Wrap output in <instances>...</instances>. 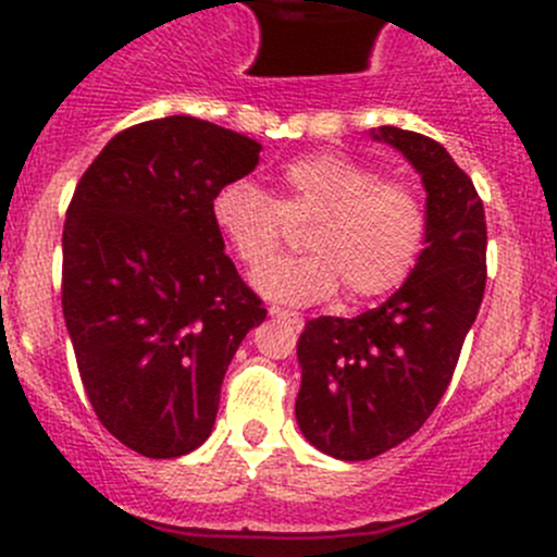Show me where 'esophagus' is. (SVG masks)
Listing matches in <instances>:
<instances>
[{
  "label": "esophagus",
  "mask_w": 557,
  "mask_h": 557,
  "mask_svg": "<svg viewBox=\"0 0 557 557\" xmlns=\"http://www.w3.org/2000/svg\"><path fill=\"white\" fill-rule=\"evenodd\" d=\"M269 314H272V318L285 320V323H290V325H294V329H301V323H305V320H301V314H299V312L285 310V307H269Z\"/></svg>",
  "instance_id": "obj_1"
}]
</instances>
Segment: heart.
Returning a JSON list of instances; mask_svg holds the SVG:
<instances>
[{"instance_id": "b5f03b06", "label": "heart", "mask_w": 557, "mask_h": 557, "mask_svg": "<svg viewBox=\"0 0 557 557\" xmlns=\"http://www.w3.org/2000/svg\"><path fill=\"white\" fill-rule=\"evenodd\" d=\"M210 215L247 272L282 249L285 222H309L310 257L281 262L256 277L269 299L314 305L345 285L347 299L369 301L396 290L429 243V207L407 183L342 153H307L280 170V196L250 180L215 190Z\"/></svg>"}]
</instances>
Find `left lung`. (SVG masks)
<instances>
[{
  "instance_id": "1",
  "label": "left lung",
  "mask_w": 557,
  "mask_h": 557,
  "mask_svg": "<svg viewBox=\"0 0 557 557\" xmlns=\"http://www.w3.org/2000/svg\"><path fill=\"white\" fill-rule=\"evenodd\" d=\"M429 190V243L407 283L356 318L307 320L296 420L320 453L377 458L431 418L485 294L487 226L471 177L436 139L383 126Z\"/></svg>"
}]
</instances>
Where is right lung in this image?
<instances>
[{"label":"right lung","mask_w":557,"mask_h":557,"mask_svg":"<svg viewBox=\"0 0 557 557\" xmlns=\"http://www.w3.org/2000/svg\"><path fill=\"white\" fill-rule=\"evenodd\" d=\"M261 145L190 115L117 132L72 194L61 307L99 423L145 458H177L215 423L234 352L267 307L210 215Z\"/></svg>","instance_id":"obj_1"}]
</instances>
